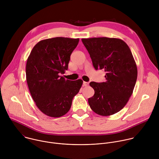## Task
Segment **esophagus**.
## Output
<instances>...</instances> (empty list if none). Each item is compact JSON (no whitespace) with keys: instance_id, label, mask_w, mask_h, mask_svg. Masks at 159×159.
Instances as JSON below:
<instances>
[{"instance_id":"esophagus-1","label":"esophagus","mask_w":159,"mask_h":159,"mask_svg":"<svg viewBox=\"0 0 159 159\" xmlns=\"http://www.w3.org/2000/svg\"><path fill=\"white\" fill-rule=\"evenodd\" d=\"M83 85L85 86V87H87L89 85V82H83Z\"/></svg>"}]
</instances>
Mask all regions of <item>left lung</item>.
Returning <instances> with one entry per match:
<instances>
[{
    "instance_id": "1",
    "label": "left lung",
    "mask_w": 159,
    "mask_h": 159,
    "mask_svg": "<svg viewBox=\"0 0 159 159\" xmlns=\"http://www.w3.org/2000/svg\"><path fill=\"white\" fill-rule=\"evenodd\" d=\"M96 70H104L106 81L90 82L94 95L89 98L92 110L110 116L121 110L131 97L137 79V67L127 44L118 38H84Z\"/></svg>"
}]
</instances>
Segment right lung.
Here are the masks:
<instances>
[{
  "label": "right lung",
  "mask_w": 159,
  "mask_h": 159,
  "mask_svg": "<svg viewBox=\"0 0 159 159\" xmlns=\"http://www.w3.org/2000/svg\"><path fill=\"white\" fill-rule=\"evenodd\" d=\"M79 39L56 37L43 39L33 47L27 60L26 81L33 99L48 116L58 118L71 107L83 84L81 79L65 80L70 55Z\"/></svg>",
  "instance_id": "right-lung-1"
}]
</instances>
